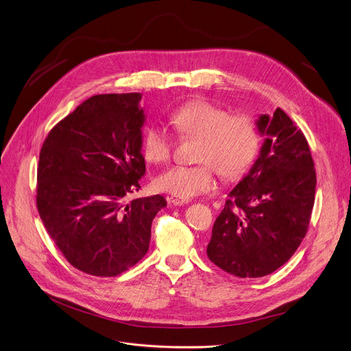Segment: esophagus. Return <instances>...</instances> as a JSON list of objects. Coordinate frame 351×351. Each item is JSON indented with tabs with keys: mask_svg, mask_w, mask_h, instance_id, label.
I'll return each instance as SVG.
<instances>
[{
	"mask_svg": "<svg viewBox=\"0 0 351 351\" xmlns=\"http://www.w3.org/2000/svg\"><path fill=\"white\" fill-rule=\"evenodd\" d=\"M168 203L169 204H173V206H184L189 203V199H182V198H178V197H168Z\"/></svg>",
	"mask_w": 351,
	"mask_h": 351,
	"instance_id": "1",
	"label": "esophagus"
}]
</instances>
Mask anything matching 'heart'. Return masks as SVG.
Here are the masks:
<instances>
[{"label": "heart", "instance_id": "heart-1", "mask_svg": "<svg viewBox=\"0 0 351 351\" xmlns=\"http://www.w3.org/2000/svg\"><path fill=\"white\" fill-rule=\"evenodd\" d=\"M172 123L183 137H198L197 165H175L161 172L154 184L160 191L190 199L215 187V171L226 180H236L253 164L260 134L248 115L230 112L207 99H193L179 107ZM173 140L160 125L145 129L141 152L149 164L169 160Z\"/></svg>", "mask_w": 351, "mask_h": 351}]
</instances>
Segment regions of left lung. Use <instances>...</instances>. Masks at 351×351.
<instances>
[{
  "instance_id": "8db88e82",
  "label": "left lung",
  "mask_w": 351,
  "mask_h": 351,
  "mask_svg": "<svg viewBox=\"0 0 351 351\" xmlns=\"http://www.w3.org/2000/svg\"><path fill=\"white\" fill-rule=\"evenodd\" d=\"M264 136L258 158L229 191L207 245L208 258L239 278L272 274L303 241L317 176L303 132L276 108L256 121Z\"/></svg>"
}]
</instances>
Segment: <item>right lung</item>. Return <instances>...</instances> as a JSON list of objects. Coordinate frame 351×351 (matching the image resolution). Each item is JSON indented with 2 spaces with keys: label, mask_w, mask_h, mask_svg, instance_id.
Returning a JSON list of instances; mask_svg holds the SVG:
<instances>
[{
  "label": "right lung",
  "mask_w": 351,
  "mask_h": 351,
  "mask_svg": "<svg viewBox=\"0 0 351 351\" xmlns=\"http://www.w3.org/2000/svg\"><path fill=\"white\" fill-rule=\"evenodd\" d=\"M140 99V93L90 97L51 129L40 152V218L69 264L93 276L137 264L167 207L160 194L125 203L145 173Z\"/></svg>",
  "instance_id": "1"
}]
</instances>
